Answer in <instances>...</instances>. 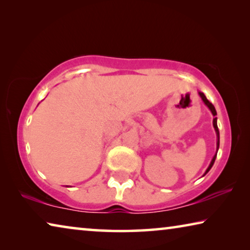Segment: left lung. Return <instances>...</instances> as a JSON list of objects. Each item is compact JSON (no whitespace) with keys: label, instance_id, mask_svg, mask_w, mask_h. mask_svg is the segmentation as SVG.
I'll list each match as a JSON object with an SVG mask.
<instances>
[{"label":"left lung","instance_id":"8db88e82","mask_svg":"<svg viewBox=\"0 0 250 250\" xmlns=\"http://www.w3.org/2000/svg\"><path fill=\"white\" fill-rule=\"evenodd\" d=\"M198 95H200V97L202 98V100L204 101V104L207 105V107H208V109L210 110V112L213 113V116L215 117L214 119H213V125H214V129H215V131H216V135H217V151H218V147H219V131H218V126H217V118H216V115H217V112H216V110H215V107L213 105V104H210L208 100H207V98L205 97V95L203 94V92H201V91H198ZM217 151H216V153H215V155H214V158L211 159V161H210V164H209V167H207V170H206V172H205V174L207 172H208L210 168H211V167H213V164H214V162H215V159H216V155H217ZM204 174V175H205Z\"/></svg>","mask_w":250,"mask_h":250}]
</instances>
